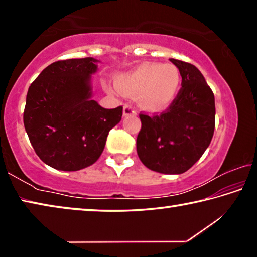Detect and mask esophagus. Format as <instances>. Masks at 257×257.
<instances>
[{
    "label": "esophagus",
    "instance_id": "esophagus-1",
    "mask_svg": "<svg viewBox=\"0 0 257 257\" xmlns=\"http://www.w3.org/2000/svg\"><path fill=\"white\" fill-rule=\"evenodd\" d=\"M136 113V110H135V107L133 105H130V104H124L123 106V115L127 116V115H132Z\"/></svg>",
    "mask_w": 257,
    "mask_h": 257
}]
</instances>
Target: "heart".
I'll use <instances>...</instances> for the list:
<instances>
[{"instance_id":"heart-1","label":"heart","mask_w":257,"mask_h":257,"mask_svg":"<svg viewBox=\"0 0 257 257\" xmlns=\"http://www.w3.org/2000/svg\"><path fill=\"white\" fill-rule=\"evenodd\" d=\"M179 70L172 64L145 63L119 78L118 88L128 95L141 94V105L149 110L167 106L179 90Z\"/></svg>"}]
</instances>
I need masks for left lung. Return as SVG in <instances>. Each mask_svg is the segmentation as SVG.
<instances>
[{"instance_id": "1", "label": "left lung", "mask_w": 257, "mask_h": 257, "mask_svg": "<svg viewBox=\"0 0 257 257\" xmlns=\"http://www.w3.org/2000/svg\"><path fill=\"white\" fill-rule=\"evenodd\" d=\"M179 69L181 88L167 110L139 113L142 128L137 154L151 170L179 175L201 159L210 145L215 127L214 94L198 69L170 59Z\"/></svg>"}]
</instances>
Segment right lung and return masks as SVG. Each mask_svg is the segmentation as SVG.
Segmentation results:
<instances>
[{"instance_id": "1", "label": "right lung", "mask_w": 257, "mask_h": 257, "mask_svg": "<svg viewBox=\"0 0 257 257\" xmlns=\"http://www.w3.org/2000/svg\"><path fill=\"white\" fill-rule=\"evenodd\" d=\"M93 58L60 60L50 64L29 86L24 124L35 153L62 171L95 163L108 132L122 116V106L104 108L90 98Z\"/></svg>"}]
</instances>
